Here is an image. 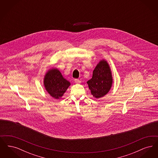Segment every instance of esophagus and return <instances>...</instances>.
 <instances>
[{"mask_svg":"<svg viewBox=\"0 0 158 158\" xmlns=\"http://www.w3.org/2000/svg\"><path fill=\"white\" fill-rule=\"evenodd\" d=\"M75 82L76 83H81V80H79V79H75Z\"/></svg>","mask_w":158,"mask_h":158,"instance_id":"obj_1","label":"esophagus"}]
</instances>
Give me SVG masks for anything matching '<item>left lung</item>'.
<instances>
[{
	"instance_id": "8db88e82",
	"label": "left lung",
	"mask_w": 158,
	"mask_h": 158,
	"mask_svg": "<svg viewBox=\"0 0 158 158\" xmlns=\"http://www.w3.org/2000/svg\"><path fill=\"white\" fill-rule=\"evenodd\" d=\"M113 82L111 68L106 60L102 59L94 69L92 77L87 83L93 97L99 99L104 97L109 92Z\"/></svg>"
}]
</instances>
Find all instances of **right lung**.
<instances>
[{"label":"right lung","instance_id":"right-lung-1","mask_svg":"<svg viewBox=\"0 0 158 158\" xmlns=\"http://www.w3.org/2000/svg\"><path fill=\"white\" fill-rule=\"evenodd\" d=\"M45 90L49 95L56 99L61 98L70 85L57 68L49 69L45 73L43 81Z\"/></svg>","mask_w":158,"mask_h":158}]
</instances>
